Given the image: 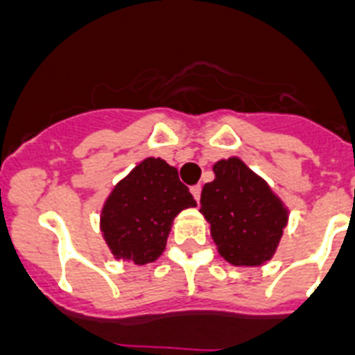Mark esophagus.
Returning a JSON list of instances; mask_svg holds the SVG:
<instances>
[{
    "label": "esophagus",
    "mask_w": 355,
    "mask_h": 355,
    "mask_svg": "<svg viewBox=\"0 0 355 355\" xmlns=\"http://www.w3.org/2000/svg\"><path fill=\"white\" fill-rule=\"evenodd\" d=\"M190 192H192V196H194L196 201H199V198H201V184H194V187L190 189Z\"/></svg>",
    "instance_id": "obj_1"
}]
</instances>
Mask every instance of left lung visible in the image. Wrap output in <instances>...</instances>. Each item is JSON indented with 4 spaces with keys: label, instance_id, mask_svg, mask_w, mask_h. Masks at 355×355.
<instances>
[{
    "label": "left lung",
    "instance_id": "8db88e82",
    "mask_svg": "<svg viewBox=\"0 0 355 355\" xmlns=\"http://www.w3.org/2000/svg\"><path fill=\"white\" fill-rule=\"evenodd\" d=\"M201 192V209L218 252L236 266H259L276 254L288 209L239 157L219 159Z\"/></svg>",
    "mask_w": 355,
    "mask_h": 355
}]
</instances>
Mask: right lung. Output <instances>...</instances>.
I'll return each mask as SVG.
<instances>
[{
  "mask_svg": "<svg viewBox=\"0 0 355 355\" xmlns=\"http://www.w3.org/2000/svg\"><path fill=\"white\" fill-rule=\"evenodd\" d=\"M189 207H196V199L174 166L161 157H146L114 187L99 227L116 259L146 265L163 254L172 221Z\"/></svg>",
  "mask_w": 355,
  "mask_h": 355,
  "instance_id": "1",
  "label": "right lung"
}]
</instances>
